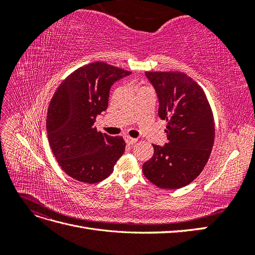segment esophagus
I'll return each mask as SVG.
<instances>
[{
    "instance_id": "obj_1",
    "label": "esophagus",
    "mask_w": 255,
    "mask_h": 255,
    "mask_svg": "<svg viewBox=\"0 0 255 255\" xmlns=\"http://www.w3.org/2000/svg\"><path fill=\"white\" fill-rule=\"evenodd\" d=\"M125 140H126V142H127L128 144H134L135 142H137L136 138H132V137H129V136H128V135L125 136Z\"/></svg>"
}]
</instances>
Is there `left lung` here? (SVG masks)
<instances>
[{
  "label": "left lung",
  "instance_id": "left-lung-1",
  "mask_svg": "<svg viewBox=\"0 0 255 255\" xmlns=\"http://www.w3.org/2000/svg\"><path fill=\"white\" fill-rule=\"evenodd\" d=\"M158 99V116L168 122V142L153 144L144 176L164 189L186 186L205 167L215 139L214 117L203 89L183 72H145Z\"/></svg>",
  "mask_w": 255,
  "mask_h": 255
}]
</instances>
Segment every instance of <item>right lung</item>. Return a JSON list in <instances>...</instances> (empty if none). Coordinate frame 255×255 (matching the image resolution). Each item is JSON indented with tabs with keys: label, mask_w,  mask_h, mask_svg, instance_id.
<instances>
[{
	"label": "right lung",
	"mask_w": 255,
	"mask_h": 255,
	"mask_svg": "<svg viewBox=\"0 0 255 255\" xmlns=\"http://www.w3.org/2000/svg\"><path fill=\"white\" fill-rule=\"evenodd\" d=\"M129 74L98 61L76 69L54 94L47 116L48 138L58 165L72 179L88 184L105 180L125 152L122 137L102 134L94 125L107 109L114 83Z\"/></svg>",
	"instance_id": "add662e5"
}]
</instances>
